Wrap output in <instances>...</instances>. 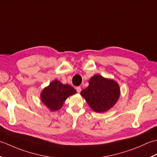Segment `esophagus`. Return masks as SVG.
<instances>
[{
	"mask_svg": "<svg viewBox=\"0 0 157 157\" xmlns=\"http://www.w3.org/2000/svg\"><path fill=\"white\" fill-rule=\"evenodd\" d=\"M76 91H77V92L78 93V94H79L80 92L81 91V87H77L76 88Z\"/></svg>",
	"mask_w": 157,
	"mask_h": 157,
	"instance_id": "34e87169",
	"label": "esophagus"
}]
</instances>
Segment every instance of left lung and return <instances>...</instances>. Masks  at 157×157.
<instances>
[{
  "instance_id": "obj_1",
  "label": "left lung",
  "mask_w": 157,
  "mask_h": 157,
  "mask_svg": "<svg viewBox=\"0 0 157 157\" xmlns=\"http://www.w3.org/2000/svg\"><path fill=\"white\" fill-rule=\"evenodd\" d=\"M81 94L93 110L101 113L110 110L117 103L120 96V87L114 80L95 75Z\"/></svg>"
}]
</instances>
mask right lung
<instances>
[{
    "instance_id": "right-lung-1",
    "label": "right lung",
    "mask_w": 157,
    "mask_h": 157,
    "mask_svg": "<svg viewBox=\"0 0 157 157\" xmlns=\"http://www.w3.org/2000/svg\"><path fill=\"white\" fill-rule=\"evenodd\" d=\"M76 93V91L72 86L63 85L55 80L48 87L44 88L40 94V99L51 111H56L62 107L67 98Z\"/></svg>"
}]
</instances>
